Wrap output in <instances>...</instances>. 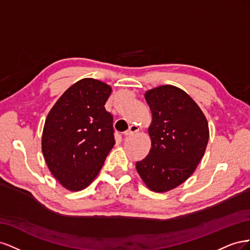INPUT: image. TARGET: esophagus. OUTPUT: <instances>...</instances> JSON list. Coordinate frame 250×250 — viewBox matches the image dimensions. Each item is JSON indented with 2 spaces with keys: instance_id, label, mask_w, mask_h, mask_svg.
<instances>
[{
  "instance_id": "obj_1",
  "label": "esophagus",
  "mask_w": 250,
  "mask_h": 250,
  "mask_svg": "<svg viewBox=\"0 0 250 250\" xmlns=\"http://www.w3.org/2000/svg\"><path fill=\"white\" fill-rule=\"evenodd\" d=\"M138 131H139V127L135 126V125H131L129 128H128V130H126L124 132V135H125V137H129V135H131L135 132H138Z\"/></svg>"
}]
</instances>
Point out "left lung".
<instances>
[{
    "label": "left lung",
    "mask_w": 250,
    "mask_h": 250,
    "mask_svg": "<svg viewBox=\"0 0 250 250\" xmlns=\"http://www.w3.org/2000/svg\"><path fill=\"white\" fill-rule=\"evenodd\" d=\"M152 122L151 149L135 168L151 191L172 190L190 177L208 142L207 118L183 89L162 85L145 94Z\"/></svg>",
    "instance_id": "1"
}]
</instances>
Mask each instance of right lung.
I'll return each instance as SVG.
<instances>
[{"instance_id": "right-lung-1", "label": "right lung", "mask_w": 250, "mask_h": 250, "mask_svg": "<svg viewBox=\"0 0 250 250\" xmlns=\"http://www.w3.org/2000/svg\"><path fill=\"white\" fill-rule=\"evenodd\" d=\"M110 93L106 83L81 79L65 90L46 119L42 138L44 161L67 190L89 186L115 145L112 116L104 107Z\"/></svg>"}]
</instances>
